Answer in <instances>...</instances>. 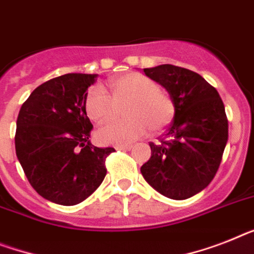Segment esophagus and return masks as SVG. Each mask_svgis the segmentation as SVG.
Segmentation results:
<instances>
[{"label":"esophagus","instance_id":"esophagus-1","mask_svg":"<svg viewBox=\"0 0 254 254\" xmlns=\"http://www.w3.org/2000/svg\"><path fill=\"white\" fill-rule=\"evenodd\" d=\"M115 149L117 150H131L132 145H117L115 146Z\"/></svg>","mask_w":254,"mask_h":254}]
</instances>
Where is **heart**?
I'll use <instances>...</instances> for the list:
<instances>
[{
	"label": "heart",
	"mask_w": 254,
	"mask_h": 254,
	"mask_svg": "<svg viewBox=\"0 0 254 254\" xmlns=\"http://www.w3.org/2000/svg\"><path fill=\"white\" fill-rule=\"evenodd\" d=\"M109 93L102 85H93L85 96L84 108L96 123L110 121L115 114V102L128 100L123 114L128 118L114 121L97 132L106 144H128L149 131L162 129L174 115L170 94L157 87L156 81L139 72H129L109 81Z\"/></svg>",
	"instance_id": "obj_1"
}]
</instances>
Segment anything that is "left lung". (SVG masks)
<instances>
[{
	"label": "left lung",
	"instance_id": "1",
	"mask_svg": "<svg viewBox=\"0 0 254 254\" xmlns=\"http://www.w3.org/2000/svg\"><path fill=\"white\" fill-rule=\"evenodd\" d=\"M174 102V121L152 157L141 166L144 179L173 200H186L209 186L228 139V122L219 93L197 72L174 66L144 68Z\"/></svg>",
	"mask_w": 254,
	"mask_h": 254
}]
</instances>
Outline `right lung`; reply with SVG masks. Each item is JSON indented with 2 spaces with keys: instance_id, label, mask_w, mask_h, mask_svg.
<instances>
[{
  "instance_id": "obj_1",
  "label": "right lung",
  "mask_w": 254,
  "mask_h": 254,
  "mask_svg": "<svg viewBox=\"0 0 254 254\" xmlns=\"http://www.w3.org/2000/svg\"><path fill=\"white\" fill-rule=\"evenodd\" d=\"M97 74H66L29 94L16 119L15 152L35 190L54 204L71 206L89 197L105 175L114 148L91 142L87 89Z\"/></svg>"
}]
</instances>
